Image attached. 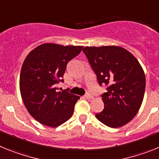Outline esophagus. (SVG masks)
Masks as SVG:
<instances>
[{
  "label": "esophagus",
  "instance_id": "esophagus-1",
  "mask_svg": "<svg viewBox=\"0 0 159 159\" xmlns=\"http://www.w3.org/2000/svg\"><path fill=\"white\" fill-rule=\"evenodd\" d=\"M85 98H86L91 99V98H93V96L92 94H91L90 93H86V94L85 95Z\"/></svg>",
  "mask_w": 159,
  "mask_h": 159
}]
</instances>
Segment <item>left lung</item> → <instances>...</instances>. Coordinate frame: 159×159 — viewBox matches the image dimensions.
I'll list each match as a JSON object with an SVG mask.
<instances>
[{
  "mask_svg": "<svg viewBox=\"0 0 159 159\" xmlns=\"http://www.w3.org/2000/svg\"><path fill=\"white\" fill-rule=\"evenodd\" d=\"M82 51L99 85H106V92L101 95L104 109L96 118L111 128L127 124L137 114L144 97L146 77L141 65L121 47H85Z\"/></svg>",
  "mask_w": 159,
  "mask_h": 159,
  "instance_id": "obj_1",
  "label": "left lung"
}]
</instances>
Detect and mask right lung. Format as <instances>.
<instances>
[{
  "mask_svg": "<svg viewBox=\"0 0 159 159\" xmlns=\"http://www.w3.org/2000/svg\"><path fill=\"white\" fill-rule=\"evenodd\" d=\"M82 48L45 43L32 50L25 59L20 75V94L30 115L41 124L57 127L74 114L80 97L67 89L58 92L57 85L64 81L66 66Z\"/></svg>",
  "mask_w": 159,
  "mask_h": 159,
  "instance_id": "add662e5",
  "label": "right lung"
}]
</instances>
